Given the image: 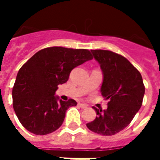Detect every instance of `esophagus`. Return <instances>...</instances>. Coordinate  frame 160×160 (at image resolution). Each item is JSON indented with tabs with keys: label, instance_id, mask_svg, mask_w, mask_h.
<instances>
[{
	"label": "esophagus",
	"instance_id": "esophagus-1",
	"mask_svg": "<svg viewBox=\"0 0 160 160\" xmlns=\"http://www.w3.org/2000/svg\"><path fill=\"white\" fill-rule=\"evenodd\" d=\"M79 106H80L81 109H86V108L87 107V105H86V104H79Z\"/></svg>",
	"mask_w": 160,
	"mask_h": 160
}]
</instances>
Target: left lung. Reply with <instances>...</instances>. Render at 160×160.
<instances>
[{
    "label": "left lung",
    "mask_w": 160,
    "mask_h": 160,
    "mask_svg": "<svg viewBox=\"0 0 160 160\" xmlns=\"http://www.w3.org/2000/svg\"><path fill=\"white\" fill-rule=\"evenodd\" d=\"M91 52L100 65V92L109 102L104 111L93 107L97 117L87 126L101 135H113L127 127L141 107L144 84L140 72L124 56L103 49H92Z\"/></svg>",
    "instance_id": "1"
}]
</instances>
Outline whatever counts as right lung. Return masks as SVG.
Wrapping results in <instances>:
<instances>
[{
  "mask_svg": "<svg viewBox=\"0 0 160 160\" xmlns=\"http://www.w3.org/2000/svg\"><path fill=\"white\" fill-rule=\"evenodd\" d=\"M93 58L84 49L49 47L41 49L23 65L12 88V106L23 127L44 135L62 124L67 110L76 101L55 96L58 85L66 83L70 72Z\"/></svg>",
  "mask_w": 160,
  "mask_h": 160,
  "instance_id": "right-lung-1",
  "label": "right lung"
}]
</instances>
